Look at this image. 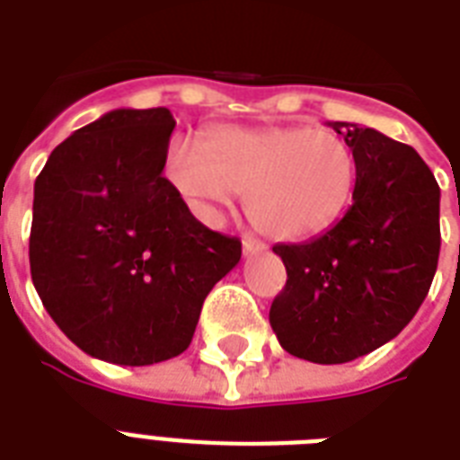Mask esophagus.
Instances as JSON below:
<instances>
[{"mask_svg":"<svg viewBox=\"0 0 460 460\" xmlns=\"http://www.w3.org/2000/svg\"><path fill=\"white\" fill-rule=\"evenodd\" d=\"M267 245L260 243V241H255V238H243V255H258V252L265 251Z\"/></svg>","mask_w":460,"mask_h":460,"instance_id":"obj_1","label":"esophagus"}]
</instances>
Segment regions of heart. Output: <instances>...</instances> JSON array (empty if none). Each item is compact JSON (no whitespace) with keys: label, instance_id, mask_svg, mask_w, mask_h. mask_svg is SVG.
Listing matches in <instances>:
<instances>
[{"label":"heart","instance_id":"b5f03b06","mask_svg":"<svg viewBox=\"0 0 460 460\" xmlns=\"http://www.w3.org/2000/svg\"><path fill=\"white\" fill-rule=\"evenodd\" d=\"M164 179L195 217L212 222L245 193V215L274 241L327 229L349 208L356 159L336 133L287 128H215L195 143L169 140Z\"/></svg>","mask_w":460,"mask_h":460}]
</instances>
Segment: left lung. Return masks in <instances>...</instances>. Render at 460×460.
I'll return each instance as SVG.
<instances>
[{"instance_id":"obj_1","label":"left lung","mask_w":460,"mask_h":460,"mask_svg":"<svg viewBox=\"0 0 460 460\" xmlns=\"http://www.w3.org/2000/svg\"><path fill=\"white\" fill-rule=\"evenodd\" d=\"M356 159L349 209L322 236L272 248L287 287L270 324L281 349L320 365L349 363L392 341L428 296L439 260V186L411 146L334 121Z\"/></svg>"}]
</instances>
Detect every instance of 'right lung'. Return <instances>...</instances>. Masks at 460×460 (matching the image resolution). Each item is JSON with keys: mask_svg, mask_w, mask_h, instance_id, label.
I'll use <instances>...</instances> for the list:
<instances>
[{"mask_svg": "<svg viewBox=\"0 0 460 460\" xmlns=\"http://www.w3.org/2000/svg\"><path fill=\"white\" fill-rule=\"evenodd\" d=\"M166 107L114 110L57 146L35 179L31 277L88 356L153 365L188 349L241 241L209 231L166 179Z\"/></svg>", "mask_w": 460, "mask_h": 460, "instance_id": "right-lung-1", "label": "right lung"}]
</instances>
